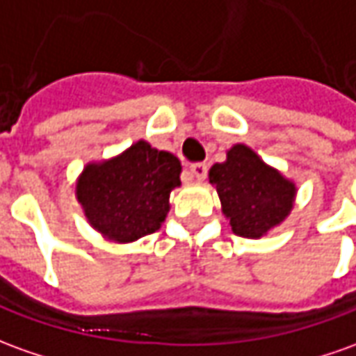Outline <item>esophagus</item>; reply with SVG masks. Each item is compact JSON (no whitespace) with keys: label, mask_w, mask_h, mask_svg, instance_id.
Wrapping results in <instances>:
<instances>
[{"label":"esophagus","mask_w":356,"mask_h":356,"mask_svg":"<svg viewBox=\"0 0 356 356\" xmlns=\"http://www.w3.org/2000/svg\"><path fill=\"white\" fill-rule=\"evenodd\" d=\"M190 174H192L193 178L197 180V182H202L205 180V176H207V164L205 163H193L190 166Z\"/></svg>","instance_id":"obj_1"}]
</instances>
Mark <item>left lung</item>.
I'll return each mask as SVG.
<instances>
[{
    "mask_svg": "<svg viewBox=\"0 0 356 356\" xmlns=\"http://www.w3.org/2000/svg\"><path fill=\"white\" fill-rule=\"evenodd\" d=\"M209 182L217 188L232 232L244 238H259L277 227L291 213L296 195L295 184L246 145H234L225 163L213 164Z\"/></svg>",
    "mask_w": 356,
    "mask_h": 356,
    "instance_id": "obj_1",
    "label": "left lung"
}]
</instances>
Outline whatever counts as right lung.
I'll return each mask as SVG.
<instances>
[{
  "label": "right lung",
  "mask_w": 356,
  "mask_h": 356,
  "mask_svg": "<svg viewBox=\"0 0 356 356\" xmlns=\"http://www.w3.org/2000/svg\"><path fill=\"white\" fill-rule=\"evenodd\" d=\"M180 172L172 153L137 141L110 161L87 164L77 180V200L104 238L134 242L161 229Z\"/></svg>",
  "instance_id": "add662e5"
}]
</instances>
